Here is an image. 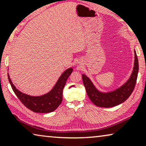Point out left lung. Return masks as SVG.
Wrapping results in <instances>:
<instances>
[{
	"instance_id": "1",
	"label": "left lung",
	"mask_w": 146,
	"mask_h": 146,
	"mask_svg": "<svg viewBox=\"0 0 146 146\" xmlns=\"http://www.w3.org/2000/svg\"><path fill=\"white\" fill-rule=\"evenodd\" d=\"M138 70V59L134 50V63L132 72L129 79L116 89L106 92L101 91L96 88L93 81L85 74H82V79L91 102L99 107L110 108L122 103L131 95L136 83Z\"/></svg>"
}]
</instances>
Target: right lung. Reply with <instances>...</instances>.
I'll return each instance as SVG.
<instances>
[{
  "label": "right lung",
  "mask_w": 146,
  "mask_h": 146,
  "mask_svg": "<svg viewBox=\"0 0 146 146\" xmlns=\"http://www.w3.org/2000/svg\"><path fill=\"white\" fill-rule=\"evenodd\" d=\"M73 70L72 67L67 69L61 74L52 89L40 96H31L20 91L12 83L9 73L8 79L14 93L28 109L38 113H49L57 109L62 102L63 88Z\"/></svg>",
  "instance_id": "right-lung-1"
}]
</instances>
